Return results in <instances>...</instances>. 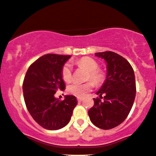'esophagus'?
I'll list each match as a JSON object with an SVG mask.
<instances>
[{"mask_svg": "<svg viewBox=\"0 0 156 156\" xmlns=\"http://www.w3.org/2000/svg\"><path fill=\"white\" fill-rule=\"evenodd\" d=\"M77 100H78V102H81V101L83 100V98H81V97H78V98H77Z\"/></svg>", "mask_w": 156, "mask_h": 156, "instance_id": "1", "label": "esophagus"}]
</instances>
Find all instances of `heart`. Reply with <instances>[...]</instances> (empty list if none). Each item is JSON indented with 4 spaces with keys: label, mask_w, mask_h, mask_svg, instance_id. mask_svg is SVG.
<instances>
[{
    "label": "heart",
    "mask_w": 156,
    "mask_h": 156,
    "mask_svg": "<svg viewBox=\"0 0 156 156\" xmlns=\"http://www.w3.org/2000/svg\"><path fill=\"white\" fill-rule=\"evenodd\" d=\"M77 64H78V65L81 66V67L88 71L86 80L91 79L96 85H99L104 81V73L98 69L99 64L92 58L88 57H82L77 61ZM61 75H62L64 81H70L71 80V78H72V68H71V64L69 62H67L63 66ZM93 85H94L92 81H86L84 83L73 82L68 85L67 90L71 95H75L77 97H82L87 92L92 90Z\"/></svg>",
    "instance_id": "heart-1"
}]
</instances>
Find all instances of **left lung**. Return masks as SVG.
Listing matches in <instances>:
<instances>
[{
  "label": "left lung",
  "mask_w": 156,
  "mask_h": 156,
  "mask_svg": "<svg viewBox=\"0 0 156 156\" xmlns=\"http://www.w3.org/2000/svg\"><path fill=\"white\" fill-rule=\"evenodd\" d=\"M95 55L106 62V78L96 92L104 101L94 99L88 116L94 125L109 130L120 125L128 116L136 95L134 72L130 63L114 52L96 53Z\"/></svg>",
  "instance_id": "8db88e82"
}]
</instances>
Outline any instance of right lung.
I'll use <instances>...</instances> for the list:
<instances>
[{"label": "right lung", "mask_w": 156, "mask_h": 156, "mask_svg": "<svg viewBox=\"0 0 156 156\" xmlns=\"http://www.w3.org/2000/svg\"><path fill=\"white\" fill-rule=\"evenodd\" d=\"M70 55L46 54L29 66L22 85L28 111L35 121L47 130H59L71 120L77 99L65 95L64 100L54 96L57 90H64L61 75L63 66Z\"/></svg>", "instance_id": "add662e5"}]
</instances>
